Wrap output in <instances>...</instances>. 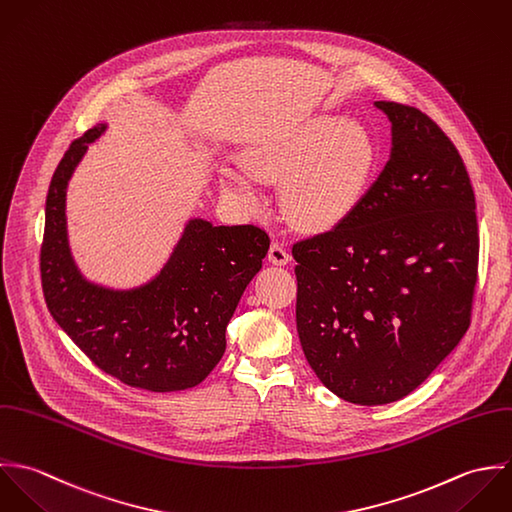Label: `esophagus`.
<instances>
[{"label":"esophagus","instance_id":"34e87169","mask_svg":"<svg viewBox=\"0 0 512 512\" xmlns=\"http://www.w3.org/2000/svg\"><path fill=\"white\" fill-rule=\"evenodd\" d=\"M267 257H269V261H271L273 265H287V263L291 261L289 251H287L281 243H271Z\"/></svg>","mask_w":512,"mask_h":512}]
</instances>
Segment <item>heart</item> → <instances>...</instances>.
Returning a JSON list of instances; mask_svg holds the SVG:
<instances>
[{
	"label": "heart",
	"instance_id": "b5f03b06",
	"mask_svg": "<svg viewBox=\"0 0 512 512\" xmlns=\"http://www.w3.org/2000/svg\"><path fill=\"white\" fill-rule=\"evenodd\" d=\"M243 168L219 172L221 190L245 209L263 205L261 182H283V209L305 231H328L346 221L376 168L372 136L344 114H318L269 134L243 150Z\"/></svg>",
	"mask_w": 512,
	"mask_h": 512
}]
</instances>
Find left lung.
Instances as JSON below:
<instances>
[{"instance_id": "left-lung-1", "label": "left lung", "mask_w": 512, "mask_h": 512, "mask_svg": "<svg viewBox=\"0 0 512 512\" xmlns=\"http://www.w3.org/2000/svg\"><path fill=\"white\" fill-rule=\"evenodd\" d=\"M390 158L354 213L293 245L297 330L318 380L358 406L406 398L471 322L479 233L465 164L421 110L376 101Z\"/></svg>"}]
</instances>
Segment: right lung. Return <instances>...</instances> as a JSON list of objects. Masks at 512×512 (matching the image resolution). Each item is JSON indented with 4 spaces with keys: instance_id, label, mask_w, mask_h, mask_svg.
<instances>
[{
    "instance_id": "obj_1",
    "label": "right lung",
    "mask_w": 512,
    "mask_h": 512,
    "mask_svg": "<svg viewBox=\"0 0 512 512\" xmlns=\"http://www.w3.org/2000/svg\"><path fill=\"white\" fill-rule=\"evenodd\" d=\"M106 122L77 138L59 162L45 204L41 285L55 322L116 380L150 392L204 382L225 352V328L269 251L255 225L192 217L148 283L112 289L77 267L67 235V188Z\"/></svg>"
}]
</instances>
